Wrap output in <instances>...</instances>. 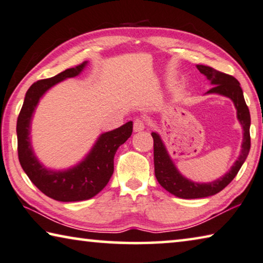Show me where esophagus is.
Instances as JSON below:
<instances>
[{
    "instance_id": "obj_1",
    "label": "esophagus",
    "mask_w": 263,
    "mask_h": 263,
    "mask_svg": "<svg viewBox=\"0 0 263 263\" xmlns=\"http://www.w3.org/2000/svg\"><path fill=\"white\" fill-rule=\"evenodd\" d=\"M144 128H145V126H144L143 120L136 119L135 121H134V130H135V132H142Z\"/></svg>"
}]
</instances>
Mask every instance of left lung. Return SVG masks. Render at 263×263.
Listing matches in <instances>:
<instances>
[{
    "mask_svg": "<svg viewBox=\"0 0 263 263\" xmlns=\"http://www.w3.org/2000/svg\"><path fill=\"white\" fill-rule=\"evenodd\" d=\"M201 74L206 77L212 88L209 89L205 94H219V96L230 98L234 103L236 109V118L242 127L243 137L241 144V152L238 160L234 162L231 169L226 172L222 177L218 178L210 183H197L189 179L180 174L174 161L171 160L169 153L163 143L158 133L153 132L154 139V164L155 176L167 192L183 199H196V198H205L216 195L225 189L238 174L240 167L248 156L251 149V135H249V127H251V114L243 98V92L240 87L239 81L234 77L226 73L219 72L214 68L205 65H197Z\"/></svg>",
    "mask_w": 263,
    "mask_h": 263,
    "instance_id": "obj_1",
    "label": "left lung"
}]
</instances>
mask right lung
Masks as SVG:
<instances>
[{
	"mask_svg": "<svg viewBox=\"0 0 263 263\" xmlns=\"http://www.w3.org/2000/svg\"><path fill=\"white\" fill-rule=\"evenodd\" d=\"M87 65L67 68L49 79L32 84L25 94L22 109L17 119V152L20 163L30 180L47 197L58 201L87 200L97 196L113 175L114 156L133 133V122L106 132L98 137L96 143L83 161L65 170H52L42 164L31 144V121L41 98L60 81L79 76Z\"/></svg>",
	"mask_w": 263,
	"mask_h": 263,
	"instance_id": "right-lung-1",
	"label": "right lung"
}]
</instances>
